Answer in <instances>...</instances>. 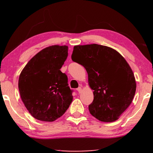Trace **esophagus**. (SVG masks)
I'll list each match as a JSON object with an SVG mask.
<instances>
[{
    "label": "esophagus",
    "mask_w": 153,
    "mask_h": 153,
    "mask_svg": "<svg viewBox=\"0 0 153 153\" xmlns=\"http://www.w3.org/2000/svg\"><path fill=\"white\" fill-rule=\"evenodd\" d=\"M82 90V86H79V88H77V91L79 93H81Z\"/></svg>",
    "instance_id": "34e87169"
}]
</instances>
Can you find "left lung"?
I'll list each match as a JSON object with an SVG mask.
<instances>
[{"label": "left lung", "mask_w": 153, "mask_h": 153, "mask_svg": "<svg viewBox=\"0 0 153 153\" xmlns=\"http://www.w3.org/2000/svg\"><path fill=\"white\" fill-rule=\"evenodd\" d=\"M71 59L84 67L94 90L90 114L103 122L117 120L132 102L136 90L128 62L115 49L97 44L75 46Z\"/></svg>", "instance_id": "obj_1"}]
</instances>
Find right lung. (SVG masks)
Masks as SVG:
<instances>
[{"mask_svg":"<svg viewBox=\"0 0 153 153\" xmlns=\"http://www.w3.org/2000/svg\"><path fill=\"white\" fill-rule=\"evenodd\" d=\"M67 56V46H50L33 56L21 72L18 82L21 98L36 120L55 121L73 100L67 76L60 70Z\"/></svg>","mask_w":153,"mask_h":153,"instance_id":"right-lung-1","label":"right lung"}]
</instances>
